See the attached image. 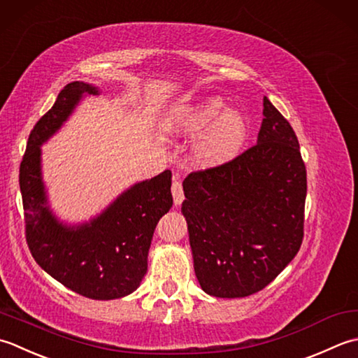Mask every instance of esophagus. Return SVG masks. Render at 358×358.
I'll return each instance as SVG.
<instances>
[{
    "label": "esophagus",
    "mask_w": 358,
    "mask_h": 358,
    "mask_svg": "<svg viewBox=\"0 0 358 358\" xmlns=\"http://www.w3.org/2000/svg\"><path fill=\"white\" fill-rule=\"evenodd\" d=\"M171 193H173V199H174V206H180L182 201H184V189H182V184L174 179L173 185H171Z\"/></svg>",
    "instance_id": "34e87169"
}]
</instances>
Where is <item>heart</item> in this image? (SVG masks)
I'll return each mask as SVG.
<instances>
[{"label":"heart","mask_w":358,"mask_h":358,"mask_svg":"<svg viewBox=\"0 0 358 358\" xmlns=\"http://www.w3.org/2000/svg\"><path fill=\"white\" fill-rule=\"evenodd\" d=\"M225 108L220 97H206L180 106L166 119L171 134L196 136L193 160L201 166H220L236 157L249 137V123L236 109Z\"/></svg>","instance_id":"1"}]
</instances>
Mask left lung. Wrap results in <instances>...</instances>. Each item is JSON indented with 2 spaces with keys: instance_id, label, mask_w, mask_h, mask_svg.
<instances>
[{
  "instance_id": "obj_1",
  "label": "left lung",
  "mask_w": 358,
  "mask_h": 358,
  "mask_svg": "<svg viewBox=\"0 0 358 358\" xmlns=\"http://www.w3.org/2000/svg\"><path fill=\"white\" fill-rule=\"evenodd\" d=\"M262 105L257 145L227 164L189 173L182 184L196 278L217 298L262 290L303 243L308 179L300 145L271 100Z\"/></svg>"
}]
</instances>
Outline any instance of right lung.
Listing matches in <instances>:
<instances>
[{
	"label": "right lung",
	"mask_w": 358,
	"mask_h": 358,
	"mask_svg": "<svg viewBox=\"0 0 358 358\" xmlns=\"http://www.w3.org/2000/svg\"><path fill=\"white\" fill-rule=\"evenodd\" d=\"M96 86L72 82L29 134L20 165L26 241L43 271L78 295L114 300L134 292L148 268L155 229L173 206L171 171L134 184L90 222L64 225L48 206L40 147L62 128L83 96Z\"/></svg>",
	"instance_id": "right-lung-1"
}]
</instances>
